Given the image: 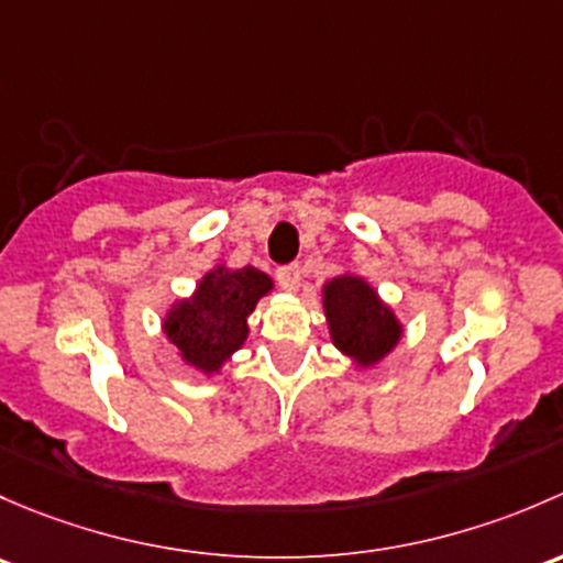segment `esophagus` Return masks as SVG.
I'll list each match as a JSON object with an SVG mask.
<instances>
[{"label":"esophagus","instance_id":"obj_1","mask_svg":"<svg viewBox=\"0 0 563 563\" xmlns=\"http://www.w3.org/2000/svg\"><path fill=\"white\" fill-rule=\"evenodd\" d=\"M276 279L284 289H298L300 287V265L298 263H289V265H282V268H276Z\"/></svg>","mask_w":563,"mask_h":563}]
</instances>
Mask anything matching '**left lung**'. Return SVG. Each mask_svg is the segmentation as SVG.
<instances>
[{
	"mask_svg": "<svg viewBox=\"0 0 563 563\" xmlns=\"http://www.w3.org/2000/svg\"><path fill=\"white\" fill-rule=\"evenodd\" d=\"M322 306L333 344L361 368L379 363L401 341L398 317L361 276L341 274L324 282Z\"/></svg>",
	"mask_w": 563,
	"mask_h": 563,
	"instance_id": "8db88e82",
	"label": "left lung"
}]
</instances>
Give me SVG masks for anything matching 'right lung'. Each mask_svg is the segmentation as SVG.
Returning <instances> with one entry per match:
<instances>
[{
  "label": "right lung",
  "mask_w": 563,
  "mask_h": 563,
  "mask_svg": "<svg viewBox=\"0 0 563 563\" xmlns=\"http://www.w3.org/2000/svg\"><path fill=\"white\" fill-rule=\"evenodd\" d=\"M274 289V279L252 268H217L202 276L192 298L176 300L162 330L181 361L202 374H217L249 335V314Z\"/></svg>",
  "instance_id": "add662e5"
}]
</instances>
